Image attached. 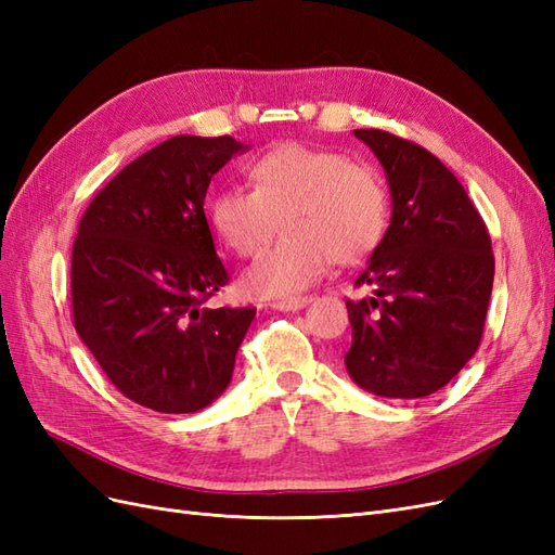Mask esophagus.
<instances>
[{
	"instance_id": "34e87169",
	"label": "esophagus",
	"mask_w": 555,
	"mask_h": 555,
	"mask_svg": "<svg viewBox=\"0 0 555 555\" xmlns=\"http://www.w3.org/2000/svg\"><path fill=\"white\" fill-rule=\"evenodd\" d=\"M310 296H294V298H282V300H273L275 310H300L304 306L310 304Z\"/></svg>"
}]
</instances>
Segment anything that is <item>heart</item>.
Masks as SVG:
<instances>
[{
    "mask_svg": "<svg viewBox=\"0 0 555 555\" xmlns=\"http://www.w3.org/2000/svg\"><path fill=\"white\" fill-rule=\"evenodd\" d=\"M255 190L215 196L212 227L238 257H257L282 217L284 236L255 261L243 287L257 298L304 292L331 261L357 263L382 243L389 190L371 164L338 150L287 143L251 166Z\"/></svg>",
    "mask_w": 555,
    "mask_h": 555,
    "instance_id": "heart-1",
    "label": "heart"
}]
</instances>
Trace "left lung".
<instances>
[{
  "label": "left lung",
  "mask_w": 555,
  "mask_h": 555,
  "mask_svg": "<svg viewBox=\"0 0 555 555\" xmlns=\"http://www.w3.org/2000/svg\"><path fill=\"white\" fill-rule=\"evenodd\" d=\"M389 180L391 224L347 298L349 377L384 398L440 391L475 357L493 289L491 236L459 178L426 147L354 129Z\"/></svg>",
  "instance_id": "obj_1"
}]
</instances>
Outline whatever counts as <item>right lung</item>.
<instances>
[{
	"label": "right lung",
	"instance_id": "1",
	"mask_svg": "<svg viewBox=\"0 0 555 555\" xmlns=\"http://www.w3.org/2000/svg\"><path fill=\"white\" fill-rule=\"evenodd\" d=\"M245 150L231 137H173L127 164L82 212L72 312L113 386L188 414L220 396L257 308H208L229 273L204 212L210 178Z\"/></svg>",
	"mask_w": 555,
	"mask_h": 555
}]
</instances>
